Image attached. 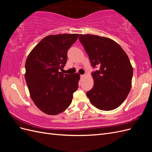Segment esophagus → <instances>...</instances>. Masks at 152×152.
Wrapping results in <instances>:
<instances>
[{"label": "esophagus", "instance_id": "esophagus-1", "mask_svg": "<svg viewBox=\"0 0 152 152\" xmlns=\"http://www.w3.org/2000/svg\"><path fill=\"white\" fill-rule=\"evenodd\" d=\"M84 77H85V75H80V78H81V79H83Z\"/></svg>", "mask_w": 152, "mask_h": 152}]
</instances>
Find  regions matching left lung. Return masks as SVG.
Listing matches in <instances>:
<instances>
[{
  "label": "left lung",
  "mask_w": 152,
  "mask_h": 152,
  "mask_svg": "<svg viewBox=\"0 0 152 152\" xmlns=\"http://www.w3.org/2000/svg\"><path fill=\"white\" fill-rule=\"evenodd\" d=\"M91 66L93 87L86 94L97 108L109 111L118 108L131 88L133 69L127 54L113 40L90 34L79 35Z\"/></svg>",
  "instance_id": "8db88e82"
}]
</instances>
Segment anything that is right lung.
Masks as SVG:
<instances>
[{"mask_svg": "<svg viewBox=\"0 0 152 152\" xmlns=\"http://www.w3.org/2000/svg\"><path fill=\"white\" fill-rule=\"evenodd\" d=\"M79 34L49 35L31 50L25 63V80L31 99L41 111L58 115L70 106L79 87L80 75L59 72L67 61V52Z\"/></svg>", "mask_w": 152, "mask_h": 152, "instance_id": "1", "label": "right lung"}]
</instances>
